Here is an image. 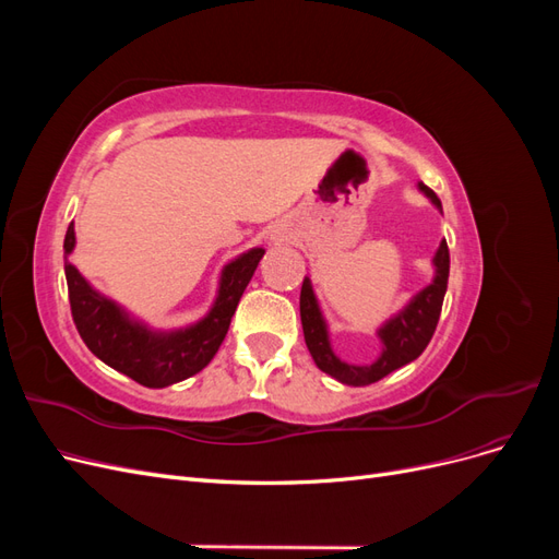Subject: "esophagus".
Returning <instances> with one entry per match:
<instances>
[{"mask_svg":"<svg viewBox=\"0 0 559 559\" xmlns=\"http://www.w3.org/2000/svg\"><path fill=\"white\" fill-rule=\"evenodd\" d=\"M284 238H286L284 230L277 228V230H273V238H270V240H273V242H284Z\"/></svg>","mask_w":559,"mask_h":559,"instance_id":"34e87169","label":"esophagus"}]
</instances>
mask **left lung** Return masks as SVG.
<instances>
[{"label":"left lung","mask_w":559,"mask_h":559,"mask_svg":"<svg viewBox=\"0 0 559 559\" xmlns=\"http://www.w3.org/2000/svg\"><path fill=\"white\" fill-rule=\"evenodd\" d=\"M419 191L425 193L431 205L443 212L441 200L425 183H417ZM433 280L427 284L425 289L417 292L408 306L399 310L392 319H386L384 324L378 329V337L382 343L380 357L368 364V366H357V364H347L343 359L335 357V352L329 341V326L326 319L319 310L317 296L312 292V282L310 277L302 280V289H300V321H302V333H306V345L312 354V359L319 370H324L331 378L343 384L352 386H366L382 380L384 376L394 373L396 368L415 361L421 352L427 349L431 335L436 331L438 317H441L443 308V298L448 292V275H450V251L448 242L441 240V247L436 249L433 257Z\"/></svg>","instance_id":"left-lung-1"}]
</instances>
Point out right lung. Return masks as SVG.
Listing matches in <instances>:
<instances>
[{"label":"right lung","mask_w":559,"mask_h":559,"mask_svg":"<svg viewBox=\"0 0 559 559\" xmlns=\"http://www.w3.org/2000/svg\"><path fill=\"white\" fill-rule=\"evenodd\" d=\"M74 245V224H70L64 235V277L79 335L97 359L154 389L191 378L214 359L235 308L265 253V249L253 247L224 265L214 306L195 324L177 331H154L93 289L70 261Z\"/></svg>","instance_id":"obj_1"}]
</instances>
